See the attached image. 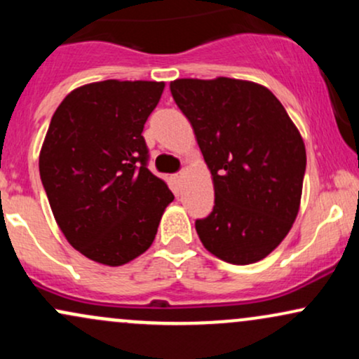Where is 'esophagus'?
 Wrapping results in <instances>:
<instances>
[{
    "label": "esophagus",
    "mask_w": 359,
    "mask_h": 359,
    "mask_svg": "<svg viewBox=\"0 0 359 359\" xmlns=\"http://www.w3.org/2000/svg\"><path fill=\"white\" fill-rule=\"evenodd\" d=\"M182 179H184V172H179V174L174 175V182L177 185H180V182H182Z\"/></svg>",
    "instance_id": "34e87169"
}]
</instances>
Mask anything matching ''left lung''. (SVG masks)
I'll return each instance as SVG.
<instances>
[{
  "mask_svg": "<svg viewBox=\"0 0 359 359\" xmlns=\"http://www.w3.org/2000/svg\"><path fill=\"white\" fill-rule=\"evenodd\" d=\"M214 182V208L196 219L205 250L233 265L270 255L299 212L306 147L285 108L263 86L217 77L170 82Z\"/></svg>",
  "mask_w": 359,
  "mask_h": 359,
  "instance_id": "left-lung-1",
  "label": "left lung"
}]
</instances>
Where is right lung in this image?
Wrapping results in <instances>:
<instances>
[{"mask_svg": "<svg viewBox=\"0 0 359 359\" xmlns=\"http://www.w3.org/2000/svg\"><path fill=\"white\" fill-rule=\"evenodd\" d=\"M163 82L102 81L72 90L53 113L40 179L57 224L84 257L119 266L150 248L174 201L148 170L142 131Z\"/></svg>", "mask_w": 359, "mask_h": 359, "instance_id": "add662e5", "label": "right lung"}]
</instances>
